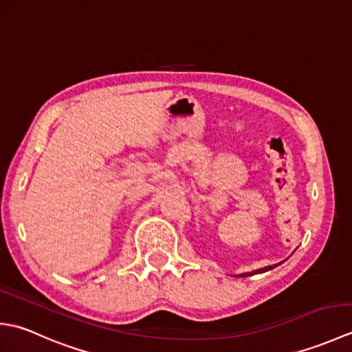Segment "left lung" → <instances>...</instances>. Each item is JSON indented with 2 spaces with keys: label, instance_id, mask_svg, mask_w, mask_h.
<instances>
[{
  "label": "left lung",
  "instance_id": "left-lung-1",
  "mask_svg": "<svg viewBox=\"0 0 352 352\" xmlns=\"http://www.w3.org/2000/svg\"><path fill=\"white\" fill-rule=\"evenodd\" d=\"M283 263V261H281ZM278 265H272V266H265V267H260V269H256V271H252V272H243V274H239V275H234V276H252V275H256V274H263V272H267V271H271V269H274V267H276Z\"/></svg>",
  "mask_w": 352,
  "mask_h": 352
}]
</instances>
